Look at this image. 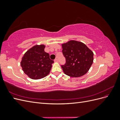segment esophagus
Wrapping results in <instances>:
<instances>
[{
    "label": "esophagus",
    "instance_id": "esophagus-1",
    "mask_svg": "<svg viewBox=\"0 0 120 120\" xmlns=\"http://www.w3.org/2000/svg\"><path fill=\"white\" fill-rule=\"evenodd\" d=\"M54 62H59V60H58V59H54Z\"/></svg>",
    "mask_w": 120,
    "mask_h": 120
}]
</instances>
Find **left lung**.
<instances>
[{"label":"left lung","instance_id":"1","mask_svg":"<svg viewBox=\"0 0 120 120\" xmlns=\"http://www.w3.org/2000/svg\"><path fill=\"white\" fill-rule=\"evenodd\" d=\"M66 63L61 65L64 74L71 77L85 75L93 63L94 53L81 42L71 41L62 45Z\"/></svg>","mask_w":120,"mask_h":120}]
</instances>
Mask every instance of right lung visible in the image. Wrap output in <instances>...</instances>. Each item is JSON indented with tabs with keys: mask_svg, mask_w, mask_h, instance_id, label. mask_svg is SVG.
<instances>
[{
	"mask_svg": "<svg viewBox=\"0 0 120 120\" xmlns=\"http://www.w3.org/2000/svg\"><path fill=\"white\" fill-rule=\"evenodd\" d=\"M44 45H37L25 52L21 61L24 73L32 79L44 78L49 73L54 61L49 54L45 52Z\"/></svg>",
	"mask_w": 120,
	"mask_h": 120,
	"instance_id": "1",
	"label": "right lung"
}]
</instances>
